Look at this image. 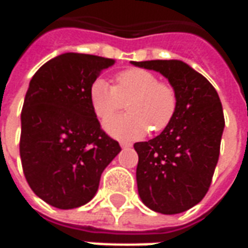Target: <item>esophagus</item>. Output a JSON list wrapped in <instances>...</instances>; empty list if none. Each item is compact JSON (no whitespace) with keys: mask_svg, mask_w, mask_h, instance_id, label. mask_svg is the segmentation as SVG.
Segmentation results:
<instances>
[{"mask_svg":"<svg viewBox=\"0 0 248 248\" xmlns=\"http://www.w3.org/2000/svg\"><path fill=\"white\" fill-rule=\"evenodd\" d=\"M119 145H121V147H122V149H127V147H131V143H130V142H121V143H119Z\"/></svg>","mask_w":248,"mask_h":248,"instance_id":"34e87169","label":"esophagus"}]
</instances>
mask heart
Returning a JSON list of instances; mask_svg holds the SVG:
<instances>
[{
	"mask_svg": "<svg viewBox=\"0 0 248 248\" xmlns=\"http://www.w3.org/2000/svg\"><path fill=\"white\" fill-rule=\"evenodd\" d=\"M89 99L98 118L105 119L124 108L127 114L103 122V129L117 140H140L149 129L162 131L175 115L177 93L169 83L159 82L155 74L143 69H129L115 77V86L97 78L89 89Z\"/></svg>",
	"mask_w": 248,
	"mask_h": 248,
	"instance_id": "b5f03b06",
	"label": "heart"
}]
</instances>
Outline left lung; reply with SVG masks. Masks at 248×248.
Returning a JSON list of instances; mask_svg holds the SVG:
<instances>
[{
	"label": "left lung",
	"instance_id": "1",
	"mask_svg": "<svg viewBox=\"0 0 248 248\" xmlns=\"http://www.w3.org/2000/svg\"><path fill=\"white\" fill-rule=\"evenodd\" d=\"M158 71L177 93L174 118L155 138L135 143L140 201L155 213L179 214L211 185L224 129L222 103L207 78L179 60L131 62Z\"/></svg>",
	"mask_w": 248,
	"mask_h": 248
}]
</instances>
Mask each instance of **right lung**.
Instances as JSON below:
<instances>
[{"label": "right lung", "instance_id": "right-lung-1", "mask_svg": "<svg viewBox=\"0 0 248 248\" xmlns=\"http://www.w3.org/2000/svg\"><path fill=\"white\" fill-rule=\"evenodd\" d=\"M114 60L63 53L30 79L21 113L19 155L30 188L61 210L81 207L121 147L101 130L89 89Z\"/></svg>", "mask_w": 248, "mask_h": 248}]
</instances>
